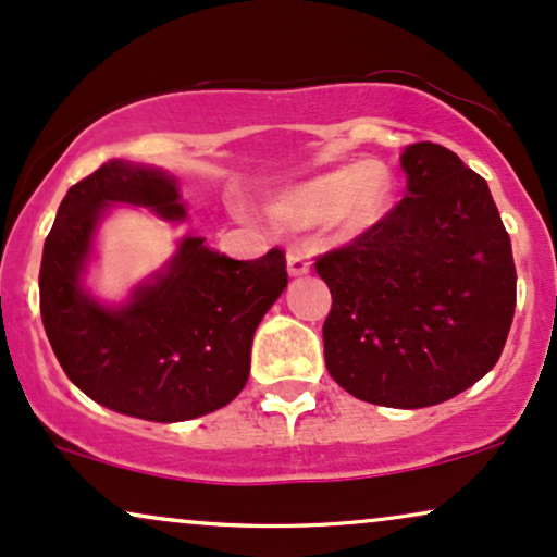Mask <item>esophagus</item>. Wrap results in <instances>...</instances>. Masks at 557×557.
I'll use <instances>...</instances> for the list:
<instances>
[{"mask_svg":"<svg viewBox=\"0 0 557 557\" xmlns=\"http://www.w3.org/2000/svg\"><path fill=\"white\" fill-rule=\"evenodd\" d=\"M286 265H289L292 276H305V273H310V258H307V252L299 250V247H292L289 256H286Z\"/></svg>","mask_w":557,"mask_h":557,"instance_id":"34e87169","label":"esophagus"}]
</instances>
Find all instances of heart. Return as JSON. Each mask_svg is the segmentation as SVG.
Returning a JSON list of instances; mask_svg holds the SVG:
<instances>
[{"instance_id":"b5f03b06","label":"heart","mask_w":557,"mask_h":557,"mask_svg":"<svg viewBox=\"0 0 557 557\" xmlns=\"http://www.w3.org/2000/svg\"><path fill=\"white\" fill-rule=\"evenodd\" d=\"M393 198V170L380 160H363L294 185L273 203V214L299 226L327 219L341 235H359L387 214Z\"/></svg>"}]
</instances>
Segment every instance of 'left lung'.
<instances>
[{"label": "left lung", "instance_id": "1", "mask_svg": "<svg viewBox=\"0 0 557 557\" xmlns=\"http://www.w3.org/2000/svg\"><path fill=\"white\" fill-rule=\"evenodd\" d=\"M408 194L351 243L318 256L333 307L325 367L384 408H429L496 367L517 307L511 239L488 183L434 141L400 157Z\"/></svg>", "mask_w": 557, "mask_h": 557}]
</instances>
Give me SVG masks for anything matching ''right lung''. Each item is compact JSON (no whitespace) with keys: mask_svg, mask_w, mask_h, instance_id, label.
<instances>
[{"mask_svg":"<svg viewBox=\"0 0 557 557\" xmlns=\"http://www.w3.org/2000/svg\"><path fill=\"white\" fill-rule=\"evenodd\" d=\"M111 201L183 219L173 177L141 164L111 160L66 190L38 276L40 318L61 369L95 403L144 421L224 408L250 374L256 327L289 284L284 250L235 260L185 237L168 273L108 310L82 292L79 276Z\"/></svg>","mask_w":557,"mask_h":557,"instance_id":"right-lung-1","label":"right lung"}]
</instances>
